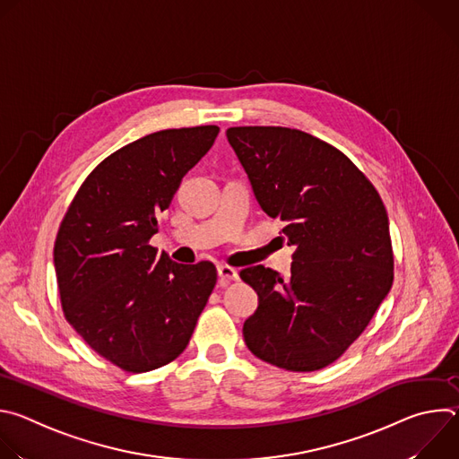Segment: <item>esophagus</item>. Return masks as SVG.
I'll return each mask as SVG.
<instances>
[{
    "instance_id": "esophagus-1",
    "label": "esophagus",
    "mask_w": 459,
    "mask_h": 459,
    "mask_svg": "<svg viewBox=\"0 0 459 459\" xmlns=\"http://www.w3.org/2000/svg\"><path fill=\"white\" fill-rule=\"evenodd\" d=\"M218 274H220V278L223 280V283H229V281H236V280H239V273H238V269L229 267V265H220V267H218Z\"/></svg>"
}]
</instances>
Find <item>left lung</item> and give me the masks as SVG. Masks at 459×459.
<instances>
[{"label": "left lung", "mask_w": 459, "mask_h": 459, "mask_svg": "<svg viewBox=\"0 0 459 459\" xmlns=\"http://www.w3.org/2000/svg\"><path fill=\"white\" fill-rule=\"evenodd\" d=\"M227 140L259 207L296 247L289 280L264 265L239 273L259 299L245 343L280 368L319 370L359 338L392 287L385 205L343 152L303 130L230 126Z\"/></svg>", "instance_id": "1"}]
</instances>
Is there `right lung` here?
<instances>
[{"label": "right lung", "mask_w": 459, "mask_h": 459, "mask_svg": "<svg viewBox=\"0 0 459 459\" xmlns=\"http://www.w3.org/2000/svg\"><path fill=\"white\" fill-rule=\"evenodd\" d=\"M216 125L169 128L105 158L83 181L54 243L65 317L126 372L176 359L216 285L211 261L179 265L149 245L156 214L214 145Z\"/></svg>", "instance_id": "obj_1"}]
</instances>
